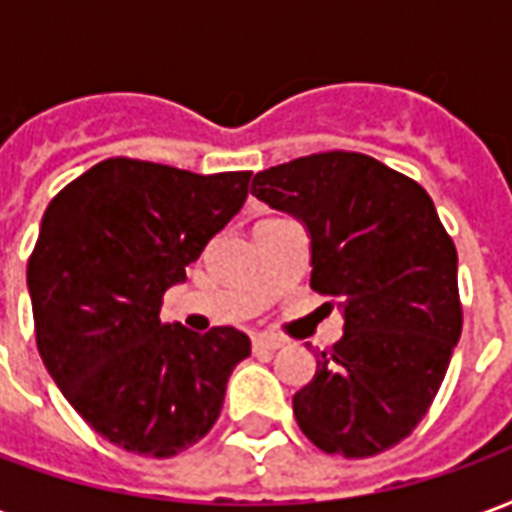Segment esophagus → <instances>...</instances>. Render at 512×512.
Instances as JSON below:
<instances>
[{
	"mask_svg": "<svg viewBox=\"0 0 512 512\" xmlns=\"http://www.w3.org/2000/svg\"><path fill=\"white\" fill-rule=\"evenodd\" d=\"M252 348L255 351H277V348H282V340L268 337V334H257V337H252Z\"/></svg>",
	"mask_w": 512,
	"mask_h": 512,
	"instance_id": "esophagus-1",
	"label": "esophagus"
}]
</instances>
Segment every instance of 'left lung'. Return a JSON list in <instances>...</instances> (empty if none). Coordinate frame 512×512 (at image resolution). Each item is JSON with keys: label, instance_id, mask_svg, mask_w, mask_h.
I'll return each instance as SVG.
<instances>
[{"label": "left lung", "instance_id": "obj_1", "mask_svg": "<svg viewBox=\"0 0 512 512\" xmlns=\"http://www.w3.org/2000/svg\"><path fill=\"white\" fill-rule=\"evenodd\" d=\"M252 194L307 227L312 290L345 318L293 395L301 433L343 458L395 447L428 414L463 326L458 252L428 191L365 153L329 150L257 172Z\"/></svg>", "mask_w": 512, "mask_h": 512}]
</instances>
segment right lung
I'll return each instance as SVG.
<instances>
[{
	"label": "right lung",
	"mask_w": 512,
	"mask_h": 512,
	"mask_svg": "<svg viewBox=\"0 0 512 512\" xmlns=\"http://www.w3.org/2000/svg\"><path fill=\"white\" fill-rule=\"evenodd\" d=\"M252 172L197 175L106 158L49 202L27 263L43 365L90 428L172 458L213 428L252 345L233 326L194 334L161 299L241 211Z\"/></svg>",
	"instance_id": "right-lung-1"
}]
</instances>
